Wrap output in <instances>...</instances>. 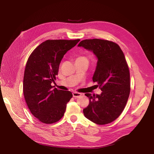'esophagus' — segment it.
Instances as JSON below:
<instances>
[{
  "instance_id": "34e87169",
  "label": "esophagus",
  "mask_w": 154,
  "mask_h": 154,
  "mask_svg": "<svg viewBox=\"0 0 154 154\" xmlns=\"http://www.w3.org/2000/svg\"><path fill=\"white\" fill-rule=\"evenodd\" d=\"M72 96L74 97H78L82 96V93L77 92H72Z\"/></svg>"
}]
</instances>
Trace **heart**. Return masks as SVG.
I'll return each mask as SVG.
<instances>
[{"label": "heart", "instance_id": "b5f03b06", "mask_svg": "<svg viewBox=\"0 0 154 154\" xmlns=\"http://www.w3.org/2000/svg\"><path fill=\"white\" fill-rule=\"evenodd\" d=\"M83 58V59H87L85 57H79V58Z\"/></svg>", "mask_w": 154, "mask_h": 154}]
</instances>
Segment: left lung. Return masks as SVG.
<instances>
[{
	"instance_id": "left-lung-1",
	"label": "left lung",
	"mask_w": 154,
	"mask_h": 154,
	"mask_svg": "<svg viewBox=\"0 0 154 154\" xmlns=\"http://www.w3.org/2000/svg\"><path fill=\"white\" fill-rule=\"evenodd\" d=\"M78 46L92 51L97 57L92 80L102 91L101 94H85L89 104L83 114L96 124L110 123L122 113L130 94V72L123 52L113 42L97 38L82 40Z\"/></svg>"
}]
</instances>
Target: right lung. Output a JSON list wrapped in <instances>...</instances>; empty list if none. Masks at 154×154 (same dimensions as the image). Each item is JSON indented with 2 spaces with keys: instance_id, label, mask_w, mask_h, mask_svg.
Listing matches in <instances>:
<instances>
[{
  "instance_id": "add662e5",
  "label": "right lung",
  "mask_w": 154,
  "mask_h": 154,
  "mask_svg": "<svg viewBox=\"0 0 154 154\" xmlns=\"http://www.w3.org/2000/svg\"><path fill=\"white\" fill-rule=\"evenodd\" d=\"M77 40H48L40 44L27 60L23 80V93L27 106L36 119L45 124L58 122L72 97L71 92L53 88L64 54Z\"/></svg>"
}]
</instances>
